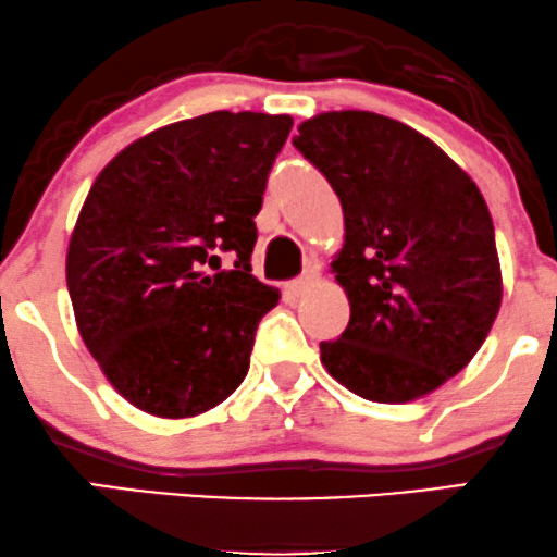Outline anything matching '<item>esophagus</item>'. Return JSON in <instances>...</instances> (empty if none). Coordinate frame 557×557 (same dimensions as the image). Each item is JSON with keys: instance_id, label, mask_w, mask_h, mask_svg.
I'll list each match as a JSON object with an SVG mask.
<instances>
[{"instance_id": "1", "label": "esophagus", "mask_w": 557, "mask_h": 557, "mask_svg": "<svg viewBox=\"0 0 557 557\" xmlns=\"http://www.w3.org/2000/svg\"><path fill=\"white\" fill-rule=\"evenodd\" d=\"M314 285H317V277H314V274H300L298 280H293V283L287 285V290H290L293 296L298 298V296H306V293H309L311 287H314Z\"/></svg>"}]
</instances>
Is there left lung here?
<instances>
[{
  "mask_svg": "<svg viewBox=\"0 0 557 557\" xmlns=\"http://www.w3.org/2000/svg\"><path fill=\"white\" fill-rule=\"evenodd\" d=\"M293 146L343 207L330 272L350 304L324 369L374 403L424 398L476 356L503 300L482 190L434 140L385 114L322 112Z\"/></svg>",
  "mask_w": 557,
  "mask_h": 557,
  "instance_id": "1",
  "label": "left lung"
}]
</instances>
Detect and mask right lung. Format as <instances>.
Wrapping results in <instances>:
<instances>
[{
  "label": "right lung",
  "mask_w": 557,
  "mask_h": 557,
  "mask_svg": "<svg viewBox=\"0 0 557 557\" xmlns=\"http://www.w3.org/2000/svg\"><path fill=\"white\" fill-rule=\"evenodd\" d=\"M290 127V114L209 112L146 133L96 175L67 290L88 354L138 411L198 417L246 380L259 319L280 300L251 274L253 216Z\"/></svg>",
  "instance_id": "right-lung-1"
}]
</instances>
